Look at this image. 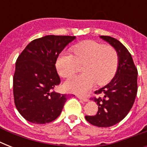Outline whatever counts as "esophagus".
Listing matches in <instances>:
<instances>
[{"label": "esophagus", "instance_id": "obj_1", "mask_svg": "<svg viewBox=\"0 0 147 147\" xmlns=\"http://www.w3.org/2000/svg\"><path fill=\"white\" fill-rule=\"evenodd\" d=\"M78 98H79V99H81V100H82L83 101H88V98H86V97L78 96Z\"/></svg>", "mask_w": 147, "mask_h": 147}]
</instances>
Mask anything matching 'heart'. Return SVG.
<instances>
[{"instance_id": "1", "label": "heart", "mask_w": 147, "mask_h": 147, "mask_svg": "<svg viewBox=\"0 0 147 147\" xmlns=\"http://www.w3.org/2000/svg\"><path fill=\"white\" fill-rule=\"evenodd\" d=\"M72 51L74 55L62 53L55 62L58 73L62 78L72 76L83 65L85 73L72 77L64 84L67 91L84 94L95 83L106 85L116 73L119 57L112 47L88 40L74 46Z\"/></svg>"}]
</instances>
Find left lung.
<instances>
[{
	"instance_id": "left-lung-1",
	"label": "left lung",
	"mask_w": 147,
	"mask_h": 147,
	"mask_svg": "<svg viewBox=\"0 0 147 147\" xmlns=\"http://www.w3.org/2000/svg\"><path fill=\"white\" fill-rule=\"evenodd\" d=\"M100 37L117 50L118 66L112 80L94 92V94H102L92 98L98 105L97 114L85 116V119L92 125L108 127L122 121L133 107L137 93L138 72L130 53L120 41L108 36Z\"/></svg>"
}]
</instances>
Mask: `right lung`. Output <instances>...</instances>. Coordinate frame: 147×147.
<instances>
[{
  "instance_id": "add662e5",
  "label": "right lung",
  "mask_w": 147,
  "mask_h": 147,
  "mask_svg": "<svg viewBox=\"0 0 147 147\" xmlns=\"http://www.w3.org/2000/svg\"><path fill=\"white\" fill-rule=\"evenodd\" d=\"M75 39L55 35L36 39L17 58L13 78L14 103L26 121L43 124L55 121L61 114L69 94L54 91L60 84L55 62Z\"/></svg>"
}]
</instances>
